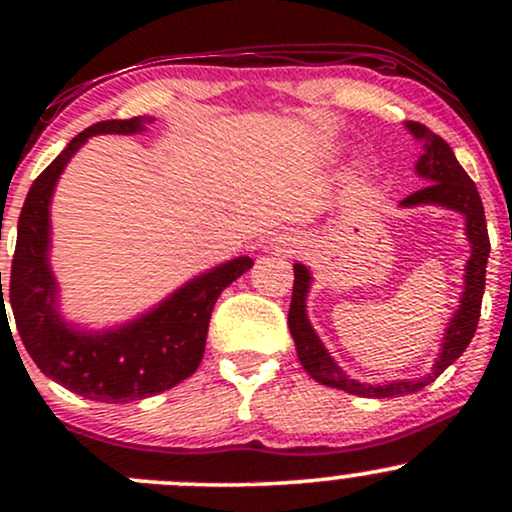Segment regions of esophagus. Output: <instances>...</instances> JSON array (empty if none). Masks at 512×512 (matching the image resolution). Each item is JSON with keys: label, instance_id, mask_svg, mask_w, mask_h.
I'll list each match as a JSON object with an SVG mask.
<instances>
[{"label": "esophagus", "instance_id": "34e87169", "mask_svg": "<svg viewBox=\"0 0 512 512\" xmlns=\"http://www.w3.org/2000/svg\"><path fill=\"white\" fill-rule=\"evenodd\" d=\"M276 243L274 245H279V250L281 252H296V248H298V238L296 236H286V233H279V236L274 238Z\"/></svg>", "mask_w": 512, "mask_h": 512}]
</instances>
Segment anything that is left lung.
<instances>
[{"label":"left lung","instance_id":"8db88e82","mask_svg":"<svg viewBox=\"0 0 512 512\" xmlns=\"http://www.w3.org/2000/svg\"><path fill=\"white\" fill-rule=\"evenodd\" d=\"M409 129L411 137L416 142H421L424 154L416 161V175L424 178L428 185L421 187L419 192L409 195L407 199L399 202L402 209L411 207H443L450 211H457L464 219V236L469 240V255L467 264H464V286L460 305H457L455 315L450 317L448 327H445L443 342H440V351L436 363H433L431 373L421 375L416 380H392V383H358V380L346 375L342 368L337 366V361L330 356V351L325 349L322 339L317 337L308 320V291L313 286V274L305 264L296 262L293 264V296H291V308H289V330L296 344V354L305 373L310 378L317 380L320 385L337 387V390L349 392V395L358 397H402L411 395V392L424 390L426 385H431L433 380L443 373L450 363H455L462 356V351L467 349L472 342L474 332L479 325V313H481V296H484L486 286V262H489V233H486V219H484V204L477 192L472 178L464 173V168L457 163L455 154L448 146L445 139H440L438 134H433L431 129L421 122H407L404 125Z\"/></svg>","mask_w":512,"mask_h":512}]
</instances>
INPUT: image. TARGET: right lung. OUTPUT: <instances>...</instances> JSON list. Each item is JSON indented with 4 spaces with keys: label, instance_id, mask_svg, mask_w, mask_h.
<instances>
[{
    "label": "right lung",
    "instance_id": "add662e5",
    "mask_svg": "<svg viewBox=\"0 0 512 512\" xmlns=\"http://www.w3.org/2000/svg\"><path fill=\"white\" fill-rule=\"evenodd\" d=\"M151 122V115L105 120L76 134L67 149L35 178L19 216L7 291L16 330L35 366L55 383L93 402H137L190 378L202 363L216 298L252 267V260L245 255L216 264L122 325L88 330L64 320L60 284L50 264V204L57 180L91 137L142 134ZM0 310L2 315L7 313L4 291Z\"/></svg>",
    "mask_w": 512,
    "mask_h": 512
}]
</instances>
